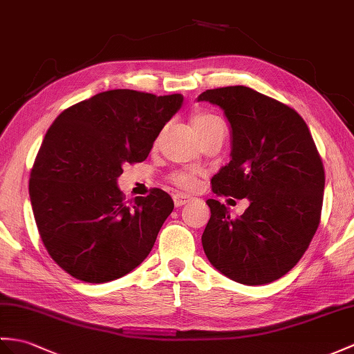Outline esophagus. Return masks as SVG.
<instances>
[{
    "label": "esophagus",
    "instance_id": "1",
    "mask_svg": "<svg viewBox=\"0 0 354 354\" xmlns=\"http://www.w3.org/2000/svg\"><path fill=\"white\" fill-rule=\"evenodd\" d=\"M189 201H192V196H189L186 194H176L174 195V204H176V207H182V205L187 204Z\"/></svg>",
    "mask_w": 354,
    "mask_h": 354
}]
</instances>
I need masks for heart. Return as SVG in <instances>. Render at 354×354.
<instances>
[{"instance_id": "1", "label": "heart", "mask_w": 354, "mask_h": 354, "mask_svg": "<svg viewBox=\"0 0 354 354\" xmlns=\"http://www.w3.org/2000/svg\"><path fill=\"white\" fill-rule=\"evenodd\" d=\"M218 123L222 122L216 115L209 114V112H201V114H198L192 120V126L196 135H201L203 132L209 131L212 126ZM169 182L180 189H185V191H194L200 185V172L192 169H177L169 174Z\"/></svg>"}]
</instances>
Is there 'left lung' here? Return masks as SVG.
Listing matches in <instances>:
<instances>
[{
    "instance_id": "1",
    "label": "left lung",
    "mask_w": 354,
    "mask_h": 354,
    "mask_svg": "<svg viewBox=\"0 0 354 354\" xmlns=\"http://www.w3.org/2000/svg\"><path fill=\"white\" fill-rule=\"evenodd\" d=\"M198 100L221 106L231 124V160L212 178L213 194L251 203L231 218L225 204L207 200L204 252L236 282L277 281L320 225L324 168L313 135L295 109L243 85L205 90Z\"/></svg>"
}]
</instances>
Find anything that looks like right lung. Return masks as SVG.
I'll use <instances>...</instances> for the list:
<instances>
[{"label":"right lung","mask_w":354,"mask_h":354,"mask_svg":"<svg viewBox=\"0 0 354 354\" xmlns=\"http://www.w3.org/2000/svg\"><path fill=\"white\" fill-rule=\"evenodd\" d=\"M182 94L109 90L64 109L30 176L34 219L50 258L91 283L132 272L151 251L174 203L162 189L126 201L122 165L147 159Z\"/></svg>","instance_id":"add662e5"}]
</instances>
